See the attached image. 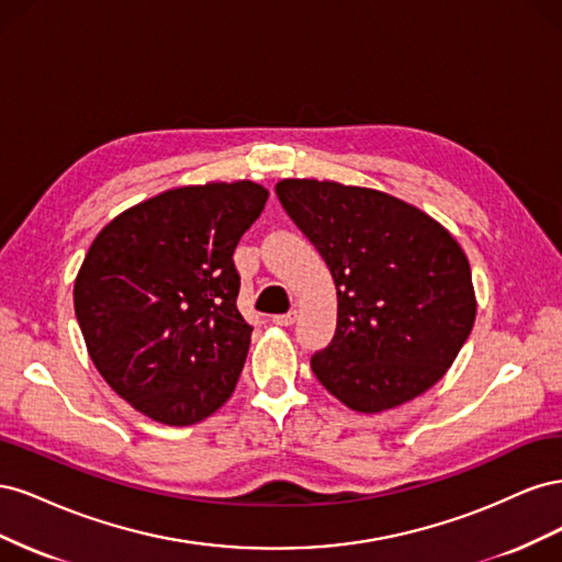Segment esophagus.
<instances>
[{
	"instance_id": "obj_1",
	"label": "esophagus",
	"mask_w": 562,
	"mask_h": 562,
	"mask_svg": "<svg viewBox=\"0 0 562 562\" xmlns=\"http://www.w3.org/2000/svg\"><path fill=\"white\" fill-rule=\"evenodd\" d=\"M271 321L277 323V326H293V323L297 321V312H288V314H279V316H271Z\"/></svg>"
}]
</instances>
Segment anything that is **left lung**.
Here are the masks:
<instances>
[{"instance_id": "1", "label": "left lung", "mask_w": 562, "mask_h": 562, "mask_svg": "<svg viewBox=\"0 0 562 562\" xmlns=\"http://www.w3.org/2000/svg\"><path fill=\"white\" fill-rule=\"evenodd\" d=\"M277 196L337 285L335 335L312 356L316 380L359 413L431 389L475 321L469 260L450 232L368 187L281 180Z\"/></svg>"}]
</instances>
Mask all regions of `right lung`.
Instances as JSON below:
<instances>
[{
	"label": "right lung",
	"instance_id": "add662e5",
	"mask_svg": "<svg viewBox=\"0 0 562 562\" xmlns=\"http://www.w3.org/2000/svg\"><path fill=\"white\" fill-rule=\"evenodd\" d=\"M267 196L250 180L168 190L114 217L83 258L75 314L91 361L155 422L187 427L232 396L252 333L234 250Z\"/></svg>",
	"mask_w": 562,
	"mask_h": 562
}]
</instances>
